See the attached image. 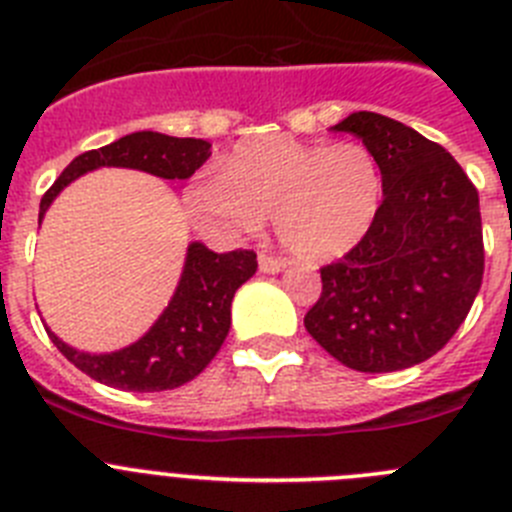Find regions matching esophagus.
Returning <instances> with one entry per match:
<instances>
[{"mask_svg": "<svg viewBox=\"0 0 512 512\" xmlns=\"http://www.w3.org/2000/svg\"><path fill=\"white\" fill-rule=\"evenodd\" d=\"M257 262H260V270H262V273H280V270H283V267H285L283 257L267 255V252H260V257H257Z\"/></svg>", "mask_w": 512, "mask_h": 512, "instance_id": "obj_1", "label": "esophagus"}]
</instances>
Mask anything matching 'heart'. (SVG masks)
Returning a JSON list of instances; mask_svg holds the SVG:
<instances>
[{
    "mask_svg": "<svg viewBox=\"0 0 512 512\" xmlns=\"http://www.w3.org/2000/svg\"><path fill=\"white\" fill-rule=\"evenodd\" d=\"M382 201L375 155L359 142L262 137L242 142L219 176L186 188L188 214L206 232L255 234L265 216L301 260L329 262L362 242Z\"/></svg>",
    "mask_w": 512,
    "mask_h": 512,
    "instance_id": "b5f03b06",
    "label": "heart"
}]
</instances>
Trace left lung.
Instances as JSON below:
<instances>
[{
    "label": "left lung",
    "mask_w": 512,
    "mask_h": 512,
    "mask_svg": "<svg viewBox=\"0 0 512 512\" xmlns=\"http://www.w3.org/2000/svg\"><path fill=\"white\" fill-rule=\"evenodd\" d=\"M331 130L375 155L382 204L362 242L321 267L303 324L352 370H405L444 349L480 293V196L444 147L403 122L354 112Z\"/></svg>",
    "instance_id": "obj_1"
}]
</instances>
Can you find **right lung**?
<instances>
[{"mask_svg": "<svg viewBox=\"0 0 512 512\" xmlns=\"http://www.w3.org/2000/svg\"><path fill=\"white\" fill-rule=\"evenodd\" d=\"M211 145L196 137H168L160 132H132L112 145L78 155L40 201V219L53 199L71 181L94 168H137L168 181L191 178L209 160ZM257 255L234 250L216 255L201 242H191L186 252L181 283L160 313L153 329L130 347L112 354H86L68 347L53 331L48 336L63 357L94 380L119 390L158 393L181 388L199 375L222 349L232 324V298L242 283L255 275Z\"/></svg>", "mask_w": 512, "mask_h": 512, "instance_id": "1", "label": "right lung"}]
</instances>
